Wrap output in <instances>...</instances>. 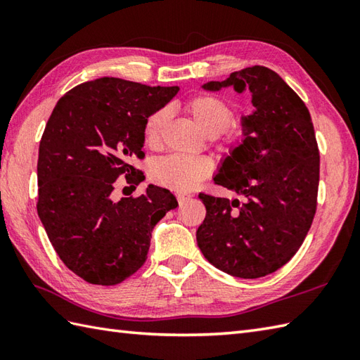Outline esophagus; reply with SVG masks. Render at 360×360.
Listing matches in <instances>:
<instances>
[{"label": "esophagus", "mask_w": 360, "mask_h": 360, "mask_svg": "<svg viewBox=\"0 0 360 360\" xmlns=\"http://www.w3.org/2000/svg\"><path fill=\"white\" fill-rule=\"evenodd\" d=\"M176 198H178V202L182 205L184 202H187L190 198H192V195H186V193H178L176 195Z\"/></svg>", "instance_id": "34e87169"}]
</instances>
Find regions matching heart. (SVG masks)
<instances>
[{
  "instance_id": "heart-1",
  "label": "heart",
  "mask_w": 360,
  "mask_h": 360,
  "mask_svg": "<svg viewBox=\"0 0 360 360\" xmlns=\"http://www.w3.org/2000/svg\"><path fill=\"white\" fill-rule=\"evenodd\" d=\"M184 110L202 131L219 145L236 147L246 137V128L233 120V106L224 97L213 93H200L188 97ZM170 114L165 108L151 112L143 124V141L148 147H158ZM212 167L205 159L172 155L156 160L151 167V178L159 186L190 192L207 178Z\"/></svg>"
}]
</instances>
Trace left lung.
Segmentation results:
<instances>
[{
    "instance_id": "obj_1",
    "label": "left lung",
    "mask_w": 360,
    "mask_h": 360,
    "mask_svg": "<svg viewBox=\"0 0 360 360\" xmlns=\"http://www.w3.org/2000/svg\"><path fill=\"white\" fill-rule=\"evenodd\" d=\"M248 86L255 111L244 117L246 137L229 156L215 184L243 200L200 193L205 218L196 240L219 271L259 278L285 266L300 249L317 209L320 155L309 110L266 66L232 72L205 89Z\"/></svg>"
}]
</instances>
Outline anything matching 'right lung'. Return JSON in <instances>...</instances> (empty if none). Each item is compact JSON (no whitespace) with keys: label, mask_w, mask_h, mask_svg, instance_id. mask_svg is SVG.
I'll use <instances>...</instances> for the list:
<instances>
[{"label":"right lung","mask_w":360,"mask_h":360,"mask_svg":"<svg viewBox=\"0 0 360 360\" xmlns=\"http://www.w3.org/2000/svg\"><path fill=\"white\" fill-rule=\"evenodd\" d=\"M116 77L80 83L57 102L40 141L37 212L60 259L91 285L112 286L143 266L153 227L178 201L148 186L114 201L117 179L143 172V124L178 93Z\"/></svg>","instance_id":"right-lung-1"}]
</instances>
